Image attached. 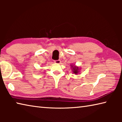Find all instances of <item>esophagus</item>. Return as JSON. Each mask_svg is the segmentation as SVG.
I'll return each mask as SVG.
<instances>
[{
	"label": "esophagus",
	"instance_id": "obj_1",
	"mask_svg": "<svg viewBox=\"0 0 122 122\" xmlns=\"http://www.w3.org/2000/svg\"><path fill=\"white\" fill-rule=\"evenodd\" d=\"M54 62L55 63H61V61L60 60H55L54 61Z\"/></svg>",
	"mask_w": 122,
	"mask_h": 122
}]
</instances>
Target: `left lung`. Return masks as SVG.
Masks as SVG:
<instances>
[{
  "mask_svg": "<svg viewBox=\"0 0 122 122\" xmlns=\"http://www.w3.org/2000/svg\"><path fill=\"white\" fill-rule=\"evenodd\" d=\"M71 67L73 68V73L75 74H77L78 72H79V69H78V67H76L75 66H71Z\"/></svg>",
  "mask_w": 122,
  "mask_h": 122,
  "instance_id": "8db88e82",
  "label": "left lung"
}]
</instances>
